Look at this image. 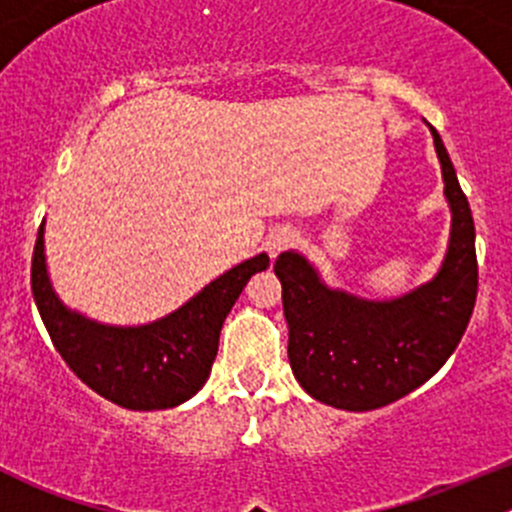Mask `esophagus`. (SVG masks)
Instances as JSON below:
<instances>
[{"label": "esophagus", "instance_id": "esophagus-1", "mask_svg": "<svg viewBox=\"0 0 512 512\" xmlns=\"http://www.w3.org/2000/svg\"><path fill=\"white\" fill-rule=\"evenodd\" d=\"M297 240H299V235H297V230H292V227H275V230L267 235L265 247H267V252H270V257H277L280 252H285L287 247H292Z\"/></svg>", "mask_w": 512, "mask_h": 512}]
</instances>
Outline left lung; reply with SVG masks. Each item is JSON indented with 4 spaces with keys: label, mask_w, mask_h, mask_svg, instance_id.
<instances>
[{
    "label": "left lung",
    "mask_w": 512,
    "mask_h": 512,
    "mask_svg": "<svg viewBox=\"0 0 512 512\" xmlns=\"http://www.w3.org/2000/svg\"><path fill=\"white\" fill-rule=\"evenodd\" d=\"M428 128L451 208L448 250L431 280L401 297L366 299L329 287L297 250L275 262L294 379L334 409H381L426 384L456 352L473 314L478 262L471 205L441 136Z\"/></svg>",
    "instance_id": "8db88e82"
}]
</instances>
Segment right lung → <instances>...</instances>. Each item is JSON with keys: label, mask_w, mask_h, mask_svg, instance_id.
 <instances>
[{"label": "right lung", "mask_w": 512, "mask_h": 512, "mask_svg": "<svg viewBox=\"0 0 512 512\" xmlns=\"http://www.w3.org/2000/svg\"><path fill=\"white\" fill-rule=\"evenodd\" d=\"M270 267L265 252L205 285L183 307L148 324H103L66 307L46 270L44 223L32 260V292L41 322L69 369L103 399L131 411L173 409L198 394L218 356L220 329L255 272Z\"/></svg>", "instance_id": "obj_1"}]
</instances>
